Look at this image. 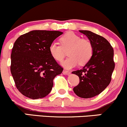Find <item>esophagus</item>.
Masks as SVG:
<instances>
[{"instance_id": "1", "label": "esophagus", "mask_w": 127, "mask_h": 127, "mask_svg": "<svg viewBox=\"0 0 127 127\" xmlns=\"http://www.w3.org/2000/svg\"><path fill=\"white\" fill-rule=\"evenodd\" d=\"M63 74H65V75H68V74H70V72L67 71V70H65H65L63 71Z\"/></svg>"}]
</instances>
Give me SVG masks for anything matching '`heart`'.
Listing matches in <instances>:
<instances>
[{
  "label": "heart",
  "mask_w": 127,
  "mask_h": 127,
  "mask_svg": "<svg viewBox=\"0 0 127 127\" xmlns=\"http://www.w3.org/2000/svg\"><path fill=\"white\" fill-rule=\"evenodd\" d=\"M61 45L53 42L49 46L51 56L58 62L63 60L67 51L69 56L62 62V65L67 69L74 67L78 64L80 65L86 64L92 58L94 46L92 42L87 38H82L72 32L64 34L59 39Z\"/></svg>",
  "instance_id": "obj_1"
}]
</instances>
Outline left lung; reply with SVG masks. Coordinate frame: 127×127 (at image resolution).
<instances>
[{
    "instance_id": "8db88e82",
    "label": "left lung",
    "mask_w": 127,
    "mask_h": 127,
    "mask_svg": "<svg viewBox=\"0 0 127 127\" xmlns=\"http://www.w3.org/2000/svg\"><path fill=\"white\" fill-rule=\"evenodd\" d=\"M92 42L94 53L90 61L82 69L72 71L80 82L73 88L80 98H89L99 95L109 85L115 68L114 51L106 38L89 31H79Z\"/></svg>"
}]
</instances>
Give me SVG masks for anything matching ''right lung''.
Returning a JSON list of instances; mask_svg holds the SVG:
<instances>
[{"label":"right lung","mask_w":127,"mask_h":127,"mask_svg":"<svg viewBox=\"0 0 127 127\" xmlns=\"http://www.w3.org/2000/svg\"><path fill=\"white\" fill-rule=\"evenodd\" d=\"M63 33L59 31H32L14 42L11 72L16 88L31 99L46 96L52 91L53 79L64 68L51 56L49 46Z\"/></svg>","instance_id":"1"}]
</instances>
